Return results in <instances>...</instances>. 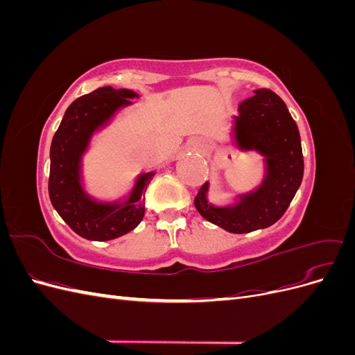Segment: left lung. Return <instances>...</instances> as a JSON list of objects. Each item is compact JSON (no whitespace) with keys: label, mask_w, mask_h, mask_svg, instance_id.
Here are the masks:
<instances>
[{"label":"left lung","mask_w":355,"mask_h":355,"mask_svg":"<svg viewBox=\"0 0 355 355\" xmlns=\"http://www.w3.org/2000/svg\"><path fill=\"white\" fill-rule=\"evenodd\" d=\"M235 139L241 149H256L266 157L268 173L261 188L232 207L207 202V184L196 197L204 219L234 234L271 227L286 213L304 178L300 136L286 103L270 89H257L239 105Z\"/></svg>","instance_id":"obj_1"}]
</instances>
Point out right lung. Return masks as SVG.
<instances>
[{
	"label": "right lung",
	"instance_id": "obj_1",
	"mask_svg": "<svg viewBox=\"0 0 355 355\" xmlns=\"http://www.w3.org/2000/svg\"><path fill=\"white\" fill-rule=\"evenodd\" d=\"M136 93L127 89L101 87L73 101L50 148L49 196L53 207L80 237L106 241L135 230L145 214V191L154 173H145L121 206L96 202L85 196L80 184V158L96 128L120 106L130 103Z\"/></svg>",
	"mask_w": 355,
	"mask_h": 355
}]
</instances>
